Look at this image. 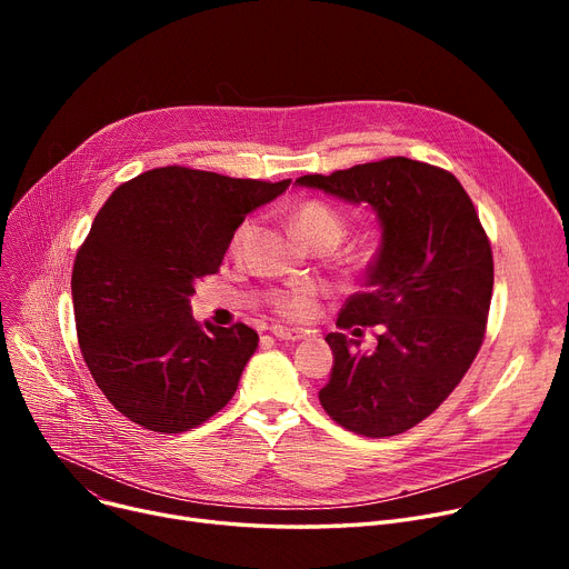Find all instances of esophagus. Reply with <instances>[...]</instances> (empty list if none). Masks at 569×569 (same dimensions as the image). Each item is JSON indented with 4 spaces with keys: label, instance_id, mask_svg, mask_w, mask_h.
<instances>
[{
    "label": "esophagus",
    "instance_id": "34e87169",
    "mask_svg": "<svg viewBox=\"0 0 569 569\" xmlns=\"http://www.w3.org/2000/svg\"><path fill=\"white\" fill-rule=\"evenodd\" d=\"M272 335L277 339H283V341H300V339H305L302 330H290V327H283V325H272Z\"/></svg>",
    "mask_w": 569,
    "mask_h": 569
}]
</instances>
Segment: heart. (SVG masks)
<instances>
[{
    "label": "heart",
    "instance_id": "heart-1",
    "mask_svg": "<svg viewBox=\"0 0 569 569\" xmlns=\"http://www.w3.org/2000/svg\"><path fill=\"white\" fill-rule=\"evenodd\" d=\"M292 223H295V230L300 232L309 244L322 242V239H330V242L339 244L346 232L343 217L325 200L302 202L295 209ZM256 228H258L256 219H244L237 226L230 239V251L234 256L247 251V247L251 244V239L256 234ZM322 295L325 290L318 283H295L288 288H279L269 295V307L286 320H309L316 313L318 300Z\"/></svg>",
    "mask_w": 569,
    "mask_h": 569
}]
</instances>
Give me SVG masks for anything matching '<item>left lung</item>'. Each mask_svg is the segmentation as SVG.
Here are the masks:
<instances>
[{"label":"left lung","instance_id":"8db88e82","mask_svg":"<svg viewBox=\"0 0 569 569\" xmlns=\"http://www.w3.org/2000/svg\"><path fill=\"white\" fill-rule=\"evenodd\" d=\"M297 184L369 202L382 226L367 286L337 320L355 337L376 327L378 346L362 352L355 339L327 335L335 367L318 399L352 433H403L455 392L482 348L493 292L489 237L459 179L431 163L390 157Z\"/></svg>","mask_w":569,"mask_h":569}]
</instances>
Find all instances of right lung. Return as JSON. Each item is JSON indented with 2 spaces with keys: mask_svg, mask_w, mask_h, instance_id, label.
I'll return each instance as SVG.
<instances>
[{
  "mask_svg": "<svg viewBox=\"0 0 569 569\" xmlns=\"http://www.w3.org/2000/svg\"><path fill=\"white\" fill-rule=\"evenodd\" d=\"M288 187L166 166L99 209L73 262L76 332L89 373L131 422L182 433L232 399L258 335L244 322L200 325L189 297L219 272L244 217Z\"/></svg>",
  "mask_w": 569,
  "mask_h": 569,
  "instance_id": "right-lung-1",
  "label": "right lung"
}]
</instances>
